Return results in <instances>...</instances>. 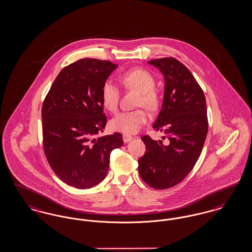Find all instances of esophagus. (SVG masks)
Wrapping results in <instances>:
<instances>
[{
	"instance_id": "34e87169",
	"label": "esophagus",
	"mask_w": 252,
	"mask_h": 252,
	"mask_svg": "<svg viewBox=\"0 0 252 252\" xmlns=\"http://www.w3.org/2000/svg\"><path fill=\"white\" fill-rule=\"evenodd\" d=\"M132 136H131V135H128V134H123V141L125 142V143H128L129 141H131L132 140Z\"/></svg>"
}]
</instances>
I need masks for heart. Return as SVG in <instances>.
Masks as SVG:
<instances>
[{
    "instance_id": "b5f03b06",
    "label": "heart",
    "mask_w": 252,
    "mask_h": 252,
    "mask_svg": "<svg viewBox=\"0 0 252 252\" xmlns=\"http://www.w3.org/2000/svg\"><path fill=\"white\" fill-rule=\"evenodd\" d=\"M120 80L125 87L139 93L137 106L145 107L154 111L159 104V94L155 89L154 76L143 68H133L124 72ZM120 89L111 80L104 81L101 88V100L105 109L111 113L118 111ZM148 120V114L143 109L121 112L110 121V127L116 132L132 134L138 132Z\"/></svg>"
}]
</instances>
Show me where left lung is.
I'll return each mask as SVG.
<instances>
[{
    "mask_svg": "<svg viewBox=\"0 0 252 252\" xmlns=\"http://www.w3.org/2000/svg\"><path fill=\"white\" fill-rule=\"evenodd\" d=\"M164 76V98L153 125L164 132L166 144L144 135V156L138 160V172L157 189L177 185L193 169L208 133L206 97L187 67L173 58L148 62Z\"/></svg>",
    "mask_w": 252,
    "mask_h": 252,
    "instance_id": "8db88e82",
    "label": "left lung"
}]
</instances>
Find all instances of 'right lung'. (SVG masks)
<instances>
[{
	"instance_id": "1",
	"label": "right lung",
	"mask_w": 252,
	"mask_h": 252,
	"mask_svg": "<svg viewBox=\"0 0 252 252\" xmlns=\"http://www.w3.org/2000/svg\"><path fill=\"white\" fill-rule=\"evenodd\" d=\"M117 67L109 61L80 60L60 72L45 96L44 154L67 185L83 189L100 183L106 177L111 152L123 145L120 132L95 137L107 122L101 88Z\"/></svg>"
}]
</instances>
